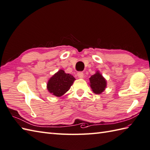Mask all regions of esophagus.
Returning a JSON list of instances; mask_svg holds the SVG:
<instances>
[{
    "mask_svg": "<svg viewBox=\"0 0 150 150\" xmlns=\"http://www.w3.org/2000/svg\"><path fill=\"white\" fill-rule=\"evenodd\" d=\"M77 76L79 78L82 79L83 77V73L82 71H79L77 73Z\"/></svg>",
    "mask_w": 150,
    "mask_h": 150,
    "instance_id": "obj_1",
    "label": "esophagus"
}]
</instances>
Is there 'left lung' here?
Here are the masks:
<instances>
[{"label": "left lung", "mask_w": 150, "mask_h": 150, "mask_svg": "<svg viewBox=\"0 0 150 150\" xmlns=\"http://www.w3.org/2000/svg\"><path fill=\"white\" fill-rule=\"evenodd\" d=\"M90 86L93 91L96 94H100L106 88V81L99 72L93 75L89 79Z\"/></svg>", "instance_id": "1"}]
</instances>
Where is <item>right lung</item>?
Here are the masks:
<instances>
[{
    "label": "right lung",
    "mask_w": 150,
    "mask_h": 150,
    "mask_svg": "<svg viewBox=\"0 0 150 150\" xmlns=\"http://www.w3.org/2000/svg\"><path fill=\"white\" fill-rule=\"evenodd\" d=\"M75 80L71 75L60 69L48 81L47 89L54 96H61L68 91Z\"/></svg>",
    "instance_id": "obj_1"
}]
</instances>
